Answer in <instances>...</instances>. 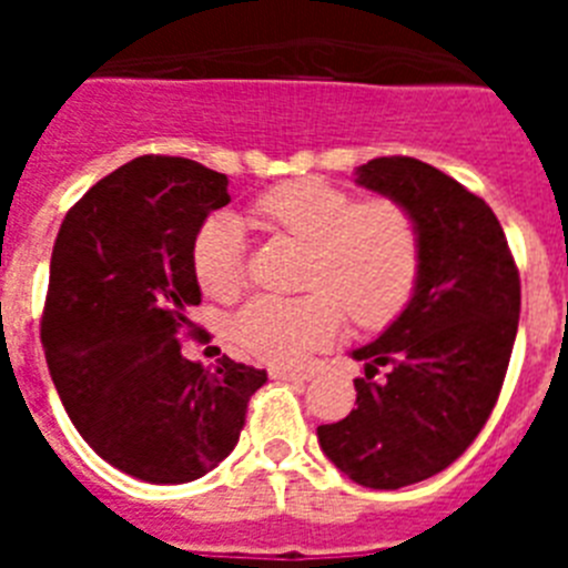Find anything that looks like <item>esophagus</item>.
I'll list each match as a JSON object with an SVG mask.
<instances>
[{
	"instance_id": "esophagus-1",
	"label": "esophagus",
	"mask_w": 568,
	"mask_h": 568,
	"mask_svg": "<svg viewBox=\"0 0 568 568\" xmlns=\"http://www.w3.org/2000/svg\"><path fill=\"white\" fill-rule=\"evenodd\" d=\"M270 378L273 381H307V369H284V366H273L270 369Z\"/></svg>"
}]
</instances>
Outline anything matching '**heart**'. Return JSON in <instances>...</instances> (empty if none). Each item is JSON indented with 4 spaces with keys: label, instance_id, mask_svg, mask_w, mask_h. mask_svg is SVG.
Listing matches in <instances>:
<instances>
[{
    "label": "heart",
    "instance_id": "1",
    "mask_svg": "<svg viewBox=\"0 0 568 568\" xmlns=\"http://www.w3.org/2000/svg\"><path fill=\"white\" fill-rule=\"evenodd\" d=\"M270 227L310 244L301 298L261 295L233 321L241 349L267 364H301L333 344L346 315L358 327H384L413 295L420 270L415 219L393 199L355 202L349 190L301 175L255 199ZM193 273L215 301H233L247 284V241L233 215H210L193 239Z\"/></svg>",
    "mask_w": 568,
    "mask_h": 568
}]
</instances>
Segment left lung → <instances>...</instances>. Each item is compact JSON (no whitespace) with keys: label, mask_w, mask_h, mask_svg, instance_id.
<instances>
[{"label":"left lung","mask_w":568,"mask_h":568,"mask_svg":"<svg viewBox=\"0 0 568 568\" xmlns=\"http://www.w3.org/2000/svg\"><path fill=\"white\" fill-rule=\"evenodd\" d=\"M355 182L404 204L420 235V270L404 313L353 349L355 409L318 426L346 478L400 489L433 478L478 438L518 335L520 275L489 204L453 175L409 155H384ZM381 365L387 378L373 382Z\"/></svg>","instance_id":"1"}]
</instances>
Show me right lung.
<instances>
[{
	"label": "right lung",
	"mask_w": 568,
	"mask_h": 568,
	"mask_svg": "<svg viewBox=\"0 0 568 568\" xmlns=\"http://www.w3.org/2000/svg\"><path fill=\"white\" fill-rule=\"evenodd\" d=\"M227 175L179 155H139L64 215L42 313L50 378L99 458L148 484H187L239 444L267 373L182 355L202 304L193 239L230 202Z\"/></svg>",
	"instance_id": "1"
}]
</instances>
